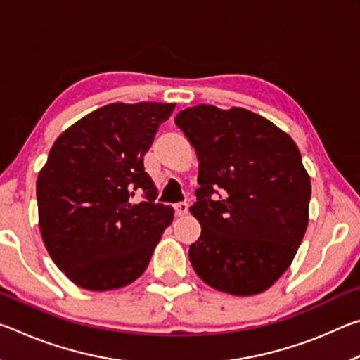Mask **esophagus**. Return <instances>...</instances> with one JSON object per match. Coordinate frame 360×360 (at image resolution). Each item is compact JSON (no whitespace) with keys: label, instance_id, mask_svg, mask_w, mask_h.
<instances>
[{"label":"esophagus","instance_id":"34e87169","mask_svg":"<svg viewBox=\"0 0 360 360\" xmlns=\"http://www.w3.org/2000/svg\"><path fill=\"white\" fill-rule=\"evenodd\" d=\"M188 212V205L187 203H176L174 205V214L178 217L186 216Z\"/></svg>","mask_w":360,"mask_h":360}]
</instances>
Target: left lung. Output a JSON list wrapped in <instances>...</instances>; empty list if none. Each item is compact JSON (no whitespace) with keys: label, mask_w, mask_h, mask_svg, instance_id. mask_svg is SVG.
<instances>
[{"label":"left lung","mask_w":360,"mask_h":360,"mask_svg":"<svg viewBox=\"0 0 360 360\" xmlns=\"http://www.w3.org/2000/svg\"><path fill=\"white\" fill-rule=\"evenodd\" d=\"M174 124L198 157L191 212L202 235L188 249L195 273L231 295L260 294L288 270L308 227L311 182L300 150L243 108L197 105Z\"/></svg>","instance_id":"left-lung-1"}]
</instances>
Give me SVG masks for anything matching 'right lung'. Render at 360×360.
I'll list each match as a JSON object with an SVG mask.
<instances>
[{"instance_id": "1", "label": "right lung", "mask_w": 360, "mask_h": 360, "mask_svg": "<svg viewBox=\"0 0 360 360\" xmlns=\"http://www.w3.org/2000/svg\"><path fill=\"white\" fill-rule=\"evenodd\" d=\"M174 106L111 103L65 130L49 152L36 181L41 235L79 288L101 292L135 281L173 222V208L154 203L143 157Z\"/></svg>"}]
</instances>
